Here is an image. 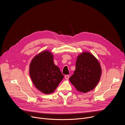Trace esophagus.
<instances>
[{
    "instance_id": "esophagus-1",
    "label": "esophagus",
    "mask_w": 125,
    "mask_h": 125,
    "mask_svg": "<svg viewBox=\"0 0 125 125\" xmlns=\"http://www.w3.org/2000/svg\"><path fill=\"white\" fill-rule=\"evenodd\" d=\"M65 78L66 80L69 79V75H65Z\"/></svg>"
}]
</instances>
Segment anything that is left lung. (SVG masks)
Wrapping results in <instances>:
<instances>
[{
	"instance_id": "obj_1",
	"label": "left lung",
	"mask_w": 125,
	"mask_h": 125,
	"mask_svg": "<svg viewBox=\"0 0 125 125\" xmlns=\"http://www.w3.org/2000/svg\"><path fill=\"white\" fill-rule=\"evenodd\" d=\"M101 72L98 60L91 53L83 52L78 55L76 69L69 80L77 91L86 93L94 90L97 85Z\"/></svg>"
}]
</instances>
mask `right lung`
Wrapping results in <instances>:
<instances>
[{"label":"right lung","mask_w":125,"mask_h":125,"mask_svg":"<svg viewBox=\"0 0 125 125\" xmlns=\"http://www.w3.org/2000/svg\"><path fill=\"white\" fill-rule=\"evenodd\" d=\"M31 80L36 88L44 94H52L64 78L60 69L53 62V55L44 50L32 59L29 69Z\"/></svg>","instance_id":"add662e5"}]
</instances>
